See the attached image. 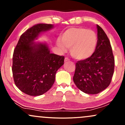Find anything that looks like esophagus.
Returning <instances> with one entry per match:
<instances>
[{
  "label": "esophagus",
  "instance_id": "obj_1",
  "mask_svg": "<svg viewBox=\"0 0 125 125\" xmlns=\"http://www.w3.org/2000/svg\"><path fill=\"white\" fill-rule=\"evenodd\" d=\"M70 59L68 58H64V62H67V61H69Z\"/></svg>",
  "mask_w": 125,
  "mask_h": 125
}]
</instances>
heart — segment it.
Listing matches in <instances>:
<instances>
[{"instance_id":"heart-1","label":"heart","mask_w":125,"mask_h":125,"mask_svg":"<svg viewBox=\"0 0 125 125\" xmlns=\"http://www.w3.org/2000/svg\"><path fill=\"white\" fill-rule=\"evenodd\" d=\"M97 36L92 30L83 28H71L62 34L56 44L62 52L71 48V54L76 59L83 61L89 59L96 49Z\"/></svg>"}]
</instances>
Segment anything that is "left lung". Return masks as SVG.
Returning <instances> with one entry per match:
<instances>
[{"label": "left lung", "mask_w": 125, "mask_h": 125, "mask_svg": "<svg viewBox=\"0 0 125 125\" xmlns=\"http://www.w3.org/2000/svg\"><path fill=\"white\" fill-rule=\"evenodd\" d=\"M97 45L90 58L77 61L73 77L74 83L81 91L87 94H97L109 86L115 67V58L109 39L97 25Z\"/></svg>", "instance_id": "obj_1"}]
</instances>
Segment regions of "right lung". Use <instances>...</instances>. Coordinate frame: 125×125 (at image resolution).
Returning <instances> with one entry per match:
<instances>
[{"label": "right lung", "instance_id": "right-lung-1", "mask_svg": "<svg viewBox=\"0 0 125 125\" xmlns=\"http://www.w3.org/2000/svg\"><path fill=\"white\" fill-rule=\"evenodd\" d=\"M53 26L40 23L28 29L14 50V82L19 89L28 95L39 96L48 91L54 83L57 71L64 63V57L51 53L46 44L34 42L41 33Z\"/></svg>", "mask_w": 125, "mask_h": 125}]
</instances>
